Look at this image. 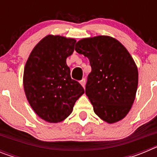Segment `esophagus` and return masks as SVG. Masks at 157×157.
<instances>
[{
	"label": "esophagus",
	"instance_id": "esophagus-1",
	"mask_svg": "<svg viewBox=\"0 0 157 157\" xmlns=\"http://www.w3.org/2000/svg\"><path fill=\"white\" fill-rule=\"evenodd\" d=\"M80 84H81V85L82 86L83 88H85V86H86V78H83L82 79L81 81H80Z\"/></svg>",
	"mask_w": 157,
	"mask_h": 157
}]
</instances>
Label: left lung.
<instances>
[{
	"label": "left lung",
	"mask_w": 157,
	"mask_h": 157,
	"mask_svg": "<svg viewBox=\"0 0 157 157\" xmlns=\"http://www.w3.org/2000/svg\"><path fill=\"white\" fill-rule=\"evenodd\" d=\"M75 51L90 59L86 94L94 112L107 123L121 120L131 109L138 82V68L128 51L109 36L80 40Z\"/></svg>",
	"instance_id": "left-lung-1"
}]
</instances>
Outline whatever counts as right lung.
<instances>
[{
    "instance_id": "1",
    "label": "right lung",
    "mask_w": 157,
    "mask_h": 157,
    "mask_svg": "<svg viewBox=\"0 0 157 157\" xmlns=\"http://www.w3.org/2000/svg\"><path fill=\"white\" fill-rule=\"evenodd\" d=\"M75 43L61 36H46L32 50L25 66L23 86L27 100L36 114L49 123L65 120L85 92L71 78L66 63Z\"/></svg>"
}]
</instances>
